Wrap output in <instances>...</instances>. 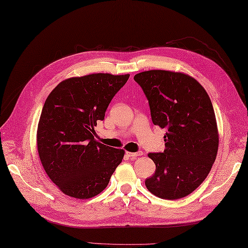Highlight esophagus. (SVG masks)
Listing matches in <instances>:
<instances>
[{"instance_id":"34e87169","label":"esophagus","mask_w":248,"mask_h":248,"mask_svg":"<svg viewBox=\"0 0 248 248\" xmlns=\"http://www.w3.org/2000/svg\"><path fill=\"white\" fill-rule=\"evenodd\" d=\"M143 155V152L141 151H138V152H127V155L130 157V159H134L136 156H140Z\"/></svg>"}]
</instances>
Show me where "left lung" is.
<instances>
[{
	"instance_id": "obj_1",
	"label": "left lung",
	"mask_w": 248,
	"mask_h": 248,
	"mask_svg": "<svg viewBox=\"0 0 248 248\" xmlns=\"http://www.w3.org/2000/svg\"><path fill=\"white\" fill-rule=\"evenodd\" d=\"M148 99L152 123L165 129V149L149 154L155 172L146 179L155 196L175 200L195 191L217 159L218 132L213 105L194 78L149 70L134 76Z\"/></svg>"
}]
</instances>
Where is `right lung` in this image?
Returning <instances> with one entry per match:
<instances>
[{
	"label": "right lung",
	"instance_id": "1",
	"mask_svg": "<svg viewBox=\"0 0 248 248\" xmlns=\"http://www.w3.org/2000/svg\"><path fill=\"white\" fill-rule=\"evenodd\" d=\"M130 75L93 73L61 82L46 98L37 148L46 175L61 191L92 198L108 186L124 151L94 140V127Z\"/></svg>",
	"mask_w": 248,
	"mask_h": 248
}]
</instances>
